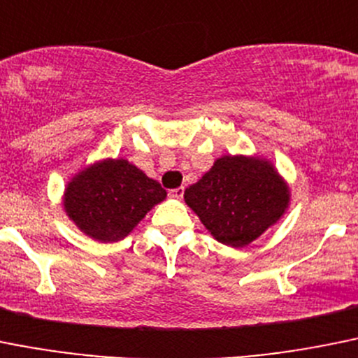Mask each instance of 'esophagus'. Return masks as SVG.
Wrapping results in <instances>:
<instances>
[{"label": "esophagus", "instance_id": "obj_1", "mask_svg": "<svg viewBox=\"0 0 358 358\" xmlns=\"http://www.w3.org/2000/svg\"><path fill=\"white\" fill-rule=\"evenodd\" d=\"M183 192H185V189H183V187H178V189L169 190V196H171V198L180 199V198H183Z\"/></svg>", "mask_w": 358, "mask_h": 358}]
</instances>
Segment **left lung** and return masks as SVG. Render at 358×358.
Segmentation results:
<instances>
[{
	"label": "left lung",
	"instance_id": "obj_1",
	"mask_svg": "<svg viewBox=\"0 0 358 358\" xmlns=\"http://www.w3.org/2000/svg\"><path fill=\"white\" fill-rule=\"evenodd\" d=\"M183 198L217 242L245 247L280 219L289 192L266 160L226 155Z\"/></svg>",
	"mask_w": 358,
	"mask_h": 358
}]
</instances>
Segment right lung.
<instances>
[{"label":"right lung","instance_id":"obj_1","mask_svg":"<svg viewBox=\"0 0 358 358\" xmlns=\"http://www.w3.org/2000/svg\"><path fill=\"white\" fill-rule=\"evenodd\" d=\"M162 199L166 190L123 159H109L73 176L65 190V212L99 242L125 238Z\"/></svg>","mask_w":358,"mask_h":358}]
</instances>
